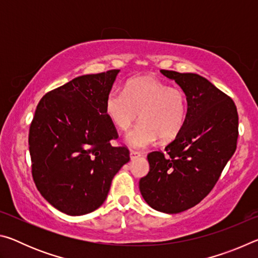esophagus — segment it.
<instances>
[{"mask_svg":"<svg viewBox=\"0 0 258 258\" xmlns=\"http://www.w3.org/2000/svg\"><path fill=\"white\" fill-rule=\"evenodd\" d=\"M140 156H142L141 152L135 151V150H131V151H130V157H131V159L137 158V157H140Z\"/></svg>","mask_w":258,"mask_h":258,"instance_id":"34e87169","label":"esophagus"}]
</instances>
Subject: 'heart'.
<instances>
[{
	"mask_svg": "<svg viewBox=\"0 0 258 258\" xmlns=\"http://www.w3.org/2000/svg\"><path fill=\"white\" fill-rule=\"evenodd\" d=\"M104 112L120 131H128L140 115L142 121L126 135V142L143 149L159 137L167 141L181 132L187 116V97L181 87L140 76L127 81L124 92L112 89L108 93Z\"/></svg>",
	"mask_w": 258,
	"mask_h": 258,
	"instance_id": "obj_1",
	"label": "heart"
}]
</instances>
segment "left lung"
<instances>
[{
    "instance_id": "1",
    "label": "left lung",
    "mask_w": 258,
    "mask_h": 258,
    "mask_svg": "<svg viewBox=\"0 0 258 258\" xmlns=\"http://www.w3.org/2000/svg\"><path fill=\"white\" fill-rule=\"evenodd\" d=\"M187 97L185 124L163 151L148 155L150 169L139 182L156 211L176 214L196 206L215 186L237 149L238 111L229 95L192 73L161 69Z\"/></svg>"
}]
</instances>
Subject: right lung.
<instances>
[{"instance_id":"right-lung-1","label":"right lung","mask_w":258,"mask_h":258,"mask_svg":"<svg viewBox=\"0 0 258 258\" xmlns=\"http://www.w3.org/2000/svg\"><path fill=\"white\" fill-rule=\"evenodd\" d=\"M119 69L76 77L47 92L29 127L32 175L52 206L73 216L95 211L111 181L130 160L127 147L104 112V101Z\"/></svg>"}]
</instances>
